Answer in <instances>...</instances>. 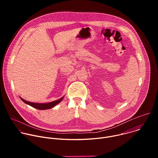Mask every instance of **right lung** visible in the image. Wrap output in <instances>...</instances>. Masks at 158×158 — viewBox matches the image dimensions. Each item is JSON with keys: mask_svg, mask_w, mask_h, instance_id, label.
Listing matches in <instances>:
<instances>
[{"mask_svg": "<svg viewBox=\"0 0 158 158\" xmlns=\"http://www.w3.org/2000/svg\"><path fill=\"white\" fill-rule=\"evenodd\" d=\"M20 98L21 99V100L23 101L24 102H25L26 104L35 108V109H39V110H45V109H49L53 107H54L55 106H56L57 104H58L64 98V96L61 98H60L58 100H56V101H52V102H49V103H34V102H29V101H27L26 100H24V99H22L20 97Z\"/></svg>", "mask_w": 158, "mask_h": 158, "instance_id": "right-lung-1", "label": "right lung"}]
</instances>
